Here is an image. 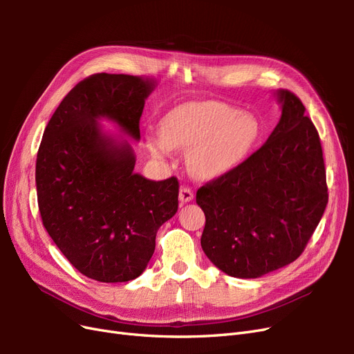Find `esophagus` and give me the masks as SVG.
Instances as JSON below:
<instances>
[{
    "instance_id": "obj_1",
    "label": "esophagus",
    "mask_w": 354,
    "mask_h": 354,
    "mask_svg": "<svg viewBox=\"0 0 354 354\" xmlns=\"http://www.w3.org/2000/svg\"><path fill=\"white\" fill-rule=\"evenodd\" d=\"M178 199L181 203H187L190 202L192 199H194V192H192V189L183 186L180 187V192H178Z\"/></svg>"
}]
</instances>
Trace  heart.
Returning <instances> with one entry per match:
<instances>
[{
    "mask_svg": "<svg viewBox=\"0 0 354 354\" xmlns=\"http://www.w3.org/2000/svg\"><path fill=\"white\" fill-rule=\"evenodd\" d=\"M254 116L218 102L178 106L162 120V134L149 133L152 155L168 156L173 149L189 151L187 165L202 178H214L242 164L259 140Z\"/></svg>",
    "mask_w": 354,
    "mask_h": 354,
    "instance_id": "1",
    "label": "heart"
}]
</instances>
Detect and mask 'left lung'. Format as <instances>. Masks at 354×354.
Listing matches in <instances>:
<instances>
[{"instance_id": "left-lung-1", "label": "left lung", "mask_w": 354, "mask_h": 354, "mask_svg": "<svg viewBox=\"0 0 354 354\" xmlns=\"http://www.w3.org/2000/svg\"><path fill=\"white\" fill-rule=\"evenodd\" d=\"M281 120L267 142L196 192L205 214L203 252L221 272L254 279L295 261L328 203L320 138L306 108L276 91Z\"/></svg>"}]
</instances>
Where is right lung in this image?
<instances>
[{
	"label": "right lung",
	"mask_w": 354,
	"mask_h": 354,
	"mask_svg": "<svg viewBox=\"0 0 354 354\" xmlns=\"http://www.w3.org/2000/svg\"><path fill=\"white\" fill-rule=\"evenodd\" d=\"M155 85L152 78L94 73L66 94L42 134L35 168L42 224L75 269L94 281L140 276L158 229L178 208V180L134 173L131 146L99 127L106 118L140 140Z\"/></svg>",
	"instance_id": "1"
}]
</instances>
